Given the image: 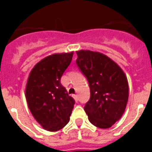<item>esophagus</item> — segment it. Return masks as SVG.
Instances as JSON below:
<instances>
[{
  "label": "esophagus",
  "instance_id": "34e87169",
  "mask_svg": "<svg viewBox=\"0 0 152 152\" xmlns=\"http://www.w3.org/2000/svg\"><path fill=\"white\" fill-rule=\"evenodd\" d=\"M72 98L74 99V100H75L76 102L78 101V96L76 95V94H72Z\"/></svg>",
  "mask_w": 152,
  "mask_h": 152
}]
</instances>
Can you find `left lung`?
Returning <instances> with one entry per match:
<instances>
[{
    "label": "left lung",
    "instance_id": "8db88e82",
    "mask_svg": "<svg viewBox=\"0 0 152 152\" xmlns=\"http://www.w3.org/2000/svg\"><path fill=\"white\" fill-rule=\"evenodd\" d=\"M76 54V64L89 81L90 99L84 108L89 121L101 129L112 127L126 108L127 76L117 63L103 53L81 50Z\"/></svg>",
    "mask_w": 152,
    "mask_h": 152
}]
</instances>
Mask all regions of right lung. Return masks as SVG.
Segmentation results:
<instances>
[{
  "mask_svg": "<svg viewBox=\"0 0 152 152\" xmlns=\"http://www.w3.org/2000/svg\"><path fill=\"white\" fill-rule=\"evenodd\" d=\"M73 53H53L44 58L28 78L25 96L28 108L41 127L50 132L59 130L69 122L74 107V99L60 83Z\"/></svg>",
  "mask_w": 152,
  "mask_h": 152,
  "instance_id": "1",
  "label": "right lung"
}]
</instances>
